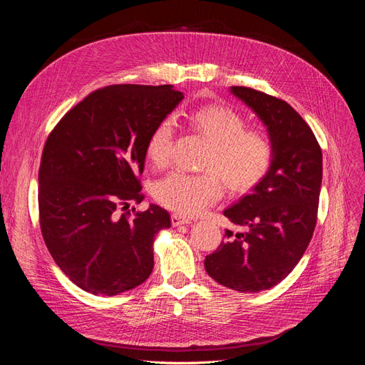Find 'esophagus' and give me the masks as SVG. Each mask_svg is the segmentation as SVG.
Returning <instances> with one entry per match:
<instances>
[{
  "label": "esophagus",
  "instance_id": "34e87169",
  "mask_svg": "<svg viewBox=\"0 0 365 365\" xmlns=\"http://www.w3.org/2000/svg\"><path fill=\"white\" fill-rule=\"evenodd\" d=\"M187 224H192L190 217H185V216H181V215H172V225L173 227L187 225Z\"/></svg>",
  "mask_w": 365,
  "mask_h": 365
}]
</instances>
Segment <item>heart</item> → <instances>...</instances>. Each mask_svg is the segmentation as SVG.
Returning a JSON list of instances; mask_svg holds the SVG:
<instances>
[{
    "mask_svg": "<svg viewBox=\"0 0 365 365\" xmlns=\"http://www.w3.org/2000/svg\"><path fill=\"white\" fill-rule=\"evenodd\" d=\"M190 126L208 141L201 173L170 172L152 187L155 200L181 215H197L216 202L224 182L235 192L260 184L271 170L275 148L260 129H247V120L225 105H205L189 114ZM173 120L165 117L152 129L146 143L149 160L164 165L170 158Z\"/></svg>",
    "mask_w": 365,
    "mask_h": 365,
    "instance_id": "b5f03b06",
    "label": "heart"
}]
</instances>
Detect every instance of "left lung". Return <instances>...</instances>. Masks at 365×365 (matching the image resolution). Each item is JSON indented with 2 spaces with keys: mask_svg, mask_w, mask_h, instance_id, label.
<instances>
[{
  "mask_svg": "<svg viewBox=\"0 0 365 365\" xmlns=\"http://www.w3.org/2000/svg\"><path fill=\"white\" fill-rule=\"evenodd\" d=\"M230 91L263 121L275 157L269 173L224 215L244 231L225 230V240L204 260L219 284L260 292L295 268L312 239L323 180V153L312 129L282 98L247 86Z\"/></svg>",
  "mask_w": 365,
  "mask_h": 365,
  "instance_id": "8db88e82",
  "label": "left lung"
}]
</instances>
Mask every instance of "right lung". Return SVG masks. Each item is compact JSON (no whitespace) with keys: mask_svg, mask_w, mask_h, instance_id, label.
Segmentation results:
<instances>
[{"mask_svg":"<svg viewBox=\"0 0 365 365\" xmlns=\"http://www.w3.org/2000/svg\"><path fill=\"white\" fill-rule=\"evenodd\" d=\"M182 98L172 85H109L50 132L39 165V224L51 257L81 289L111 297L150 275L153 239L170 216L155 204L128 208L145 197L149 134Z\"/></svg>","mask_w":365,"mask_h":365,"instance_id":"obj_1","label":"right lung"}]
</instances>
